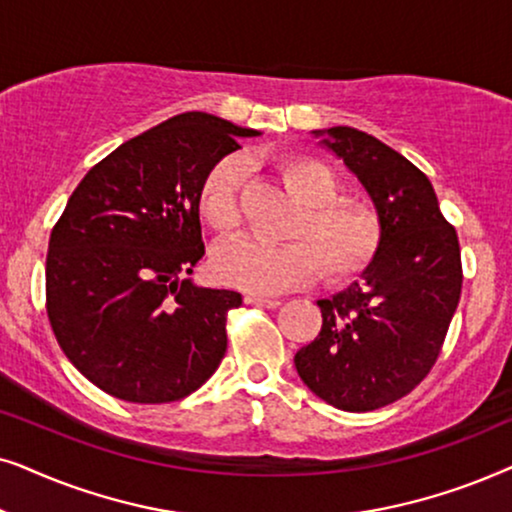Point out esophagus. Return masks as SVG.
Masks as SVG:
<instances>
[{
  "instance_id": "esophagus-1",
  "label": "esophagus",
  "mask_w": 512,
  "mask_h": 512,
  "mask_svg": "<svg viewBox=\"0 0 512 512\" xmlns=\"http://www.w3.org/2000/svg\"><path fill=\"white\" fill-rule=\"evenodd\" d=\"M245 304L264 306V309H276V306H281V299L262 297V295H245Z\"/></svg>"
}]
</instances>
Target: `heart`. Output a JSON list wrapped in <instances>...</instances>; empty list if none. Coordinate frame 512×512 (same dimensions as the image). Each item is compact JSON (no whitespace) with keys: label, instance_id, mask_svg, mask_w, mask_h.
Returning a JSON list of instances; mask_svg holds the SVG:
<instances>
[{"label":"heart","instance_id":"1","mask_svg":"<svg viewBox=\"0 0 512 512\" xmlns=\"http://www.w3.org/2000/svg\"><path fill=\"white\" fill-rule=\"evenodd\" d=\"M278 168L290 192L304 203L290 229L295 241L267 243L243 236L217 245L210 257L217 281L252 295H274L311 281L320 269L332 283L363 274L379 248V222L372 210L337 199L339 182L323 161L290 156ZM243 175L241 156H224L203 177L199 213L217 234H231L241 224Z\"/></svg>","mask_w":512,"mask_h":512}]
</instances>
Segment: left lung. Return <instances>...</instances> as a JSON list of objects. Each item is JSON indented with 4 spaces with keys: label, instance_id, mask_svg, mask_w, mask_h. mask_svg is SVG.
<instances>
[{
    "label": "left lung",
    "instance_id": "left-lung-1",
    "mask_svg": "<svg viewBox=\"0 0 512 512\" xmlns=\"http://www.w3.org/2000/svg\"><path fill=\"white\" fill-rule=\"evenodd\" d=\"M370 196L379 248L360 281L318 299L323 327L295 353L297 374L327 405L379 410L426 377L461 297V250L431 180L351 126L311 131Z\"/></svg>",
    "mask_w": 512,
    "mask_h": 512
}]
</instances>
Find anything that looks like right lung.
Instances as JSON below:
<instances>
[{
	"label": "right lung",
	"mask_w": 512,
	"mask_h": 512,
	"mask_svg": "<svg viewBox=\"0 0 512 512\" xmlns=\"http://www.w3.org/2000/svg\"><path fill=\"white\" fill-rule=\"evenodd\" d=\"M262 135L185 112L88 170L51 231L46 311L84 377L128 403H173L206 384L227 351L234 290L201 288L199 189L238 138Z\"/></svg>",
	"instance_id": "add662e5"
}]
</instances>
